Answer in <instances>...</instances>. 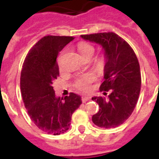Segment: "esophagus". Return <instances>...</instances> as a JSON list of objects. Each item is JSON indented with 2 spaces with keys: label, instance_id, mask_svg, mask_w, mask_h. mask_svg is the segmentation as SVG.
<instances>
[{
  "label": "esophagus",
  "instance_id": "esophagus-1",
  "mask_svg": "<svg viewBox=\"0 0 159 159\" xmlns=\"http://www.w3.org/2000/svg\"><path fill=\"white\" fill-rule=\"evenodd\" d=\"M89 100H90L89 97H82V103H86V102H87V101H89Z\"/></svg>",
  "mask_w": 159,
  "mask_h": 159
}]
</instances>
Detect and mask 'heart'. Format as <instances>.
<instances>
[{"instance_id":"b5f03b06","label":"heart","mask_w":159,"mask_h":159,"mask_svg":"<svg viewBox=\"0 0 159 159\" xmlns=\"http://www.w3.org/2000/svg\"><path fill=\"white\" fill-rule=\"evenodd\" d=\"M78 50L80 53L82 54L83 57H87L88 56H93L95 53V48L92 44L88 43H80L77 46ZM99 63H102L103 60L99 59ZM60 69H61V66L59 65ZM95 80V75L92 73H88V74L83 75L82 77H78L73 82V87L76 89L79 90L82 92H87L91 90V83L94 82Z\"/></svg>"}]
</instances>
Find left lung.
<instances>
[{
	"label": "left lung",
	"instance_id": "8db88e82",
	"mask_svg": "<svg viewBox=\"0 0 159 159\" xmlns=\"http://www.w3.org/2000/svg\"><path fill=\"white\" fill-rule=\"evenodd\" d=\"M81 36L101 44L106 59L105 81L100 87L105 97L92 98L100 106L92 122L101 128L118 127L131 116L138 102L141 88L138 58L130 45L113 32Z\"/></svg>",
	"mask_w": 159,
	"mask_h": 159
}]
</instances>
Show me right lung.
<instances>
[{
    "label": "right lung",
    "mask_w": 159,
    "mask_h": 159,
    "mask_svg": "<svg viewBox=\"0 0 159 159\" xmlns=\"http://www.w3.org/2000/svg\"><path fill=\"white\" fill-rule=\"evenodd\" d=\"M72 36H44L29 51L20 74L21 96L28 115L43 132L53 135L69 129L72 115L82 104L71 92L64 101L55 97L53 83L59 76L57 57Z\"/></svg>",
    "instance_id": "1"
}]
</instances>
